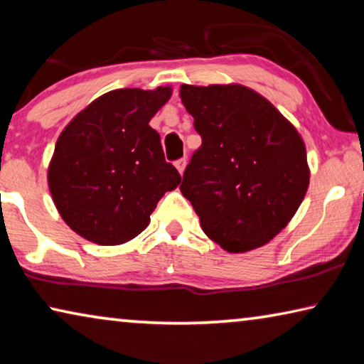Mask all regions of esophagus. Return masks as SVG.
Listing matches in <instances>:
<instances>
[{
  "instance_id": "34e87169",
  "label": "esophagus",
  "mask_w": 364,
  "mask_h": 364,
  "mask_svg": "<svg viewBox=\"0 0 364 364\" xmlns=\"http://www.w3.org/2000/svg\"><path fill=\"white\" fill-rule=\"evenodd\" d=\"M186 164H188V162H186V159H184V157H183V159H178L176 162H175V167H176V170H178V171H180L181 175H183L184 168H186Z\"/></svg>"
}]
</instances>
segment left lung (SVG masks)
I'll return each mask as SVG.
<instances>
[{
	"label": "left lung",
	"instance_id": "8db88e82",
	"mask_svg": "<svg viewBox=\"0 0 364 364\" xmlns=\"http://www.w3.org/2000/svg\"><path fill=\"white\" fill-rule=\"evenodd\" d=\"M180 97L202 136L180 186L202 230L231 254L268 244L292 220L310 184L297 128L239 83L181 85Z\"/></svg>",
	"mask_w": 364,
	"mask_h": 364
}]
</instances>
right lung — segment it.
Returning a JSON list of instances; mask_svg holds the SVG:
<instances>
[{"mask_svg": "<svg viewBox=\"0 0 364 364\" xmlns=\"http://www.w3.org/2000/svg\"><path fill=\"white\" fill-rule=\"evenodd\" d=\"M171 86L102 95L67 123L48 167L58 212L86 241L119 245L143 232L151 213L181 176L165 162L149 122Z\"/></svg>", "mask_w": 364, "mask_h": 364, "instance_id": "obj_1", "label": "right lung"}]
</instances>
